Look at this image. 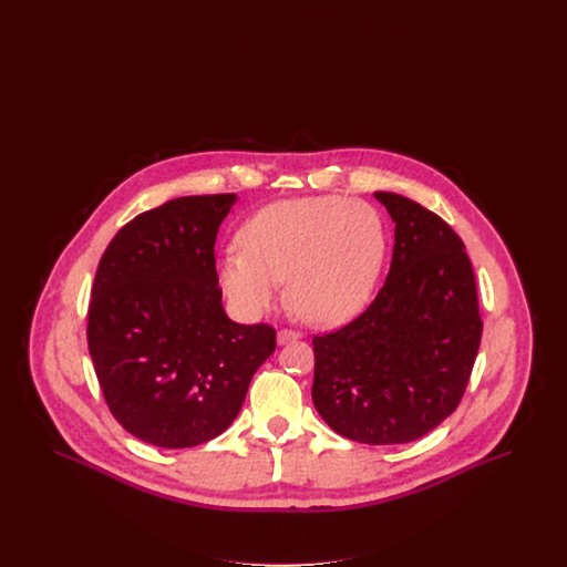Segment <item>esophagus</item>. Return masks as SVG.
<instances>
[{
    "label": "esophagus",
    "instance_id": "1",
    "mask_svg": "<svg viewBox=\"0 0 567 567\" xmlns=\"http://www.w3.org/2000/svg\"><path fill=\"white\" fill-rule=\"evenodd\" d=\"M299 338H301V333L293 331V329H280L278 336H276V340H278L280 347H282V344H289V342H296Z\"/></svg>",
    "mask_w": 567,
    "mask_h": 567
}]
</instances>
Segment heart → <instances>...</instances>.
<instances>
[{"instance_id": "obj_1", "label": "heart", "mask_w": 567, "mask_h": 567, "mask_svg": "<svg viewBox=\"0 0 567 567\" xmlns=\"http://www.w3.org/2000/svg\"><path fill=\"white\" fill-rule=\"evenodd\" d=\"M243 250L218 266L225 296L246 317L264 315L289 280L299 317L336 324L354 317L377 287L386 236L377 208L361 199L319 195L276 202L250 216Z\"/></svg>"}]
</instances>
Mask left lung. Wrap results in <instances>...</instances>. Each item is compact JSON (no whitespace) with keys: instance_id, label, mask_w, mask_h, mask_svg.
<instances>
[{"instance_id":"8db88e82","label":"left lung","mask_w":567,"mask_h":567,"mask_svg":"<svg viewBox=\"0 0 567 567\" xmlns=\"http://www.w3.org/2000/svg\"><path fill=\"white\" fill-rule=\"evenodd\" d=\"M395 223L391 270L365 312L315 336L312 402L324 423L363 444H405L455 412L483 321L457 234L432 210L377 190Z\"/></svg>"}]
</instances>
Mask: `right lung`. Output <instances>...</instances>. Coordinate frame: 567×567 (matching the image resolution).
<instances>
[{
	"label": "right lung",
	"instance_id": "obj_1",
	"mask_svg": "<svg viewBox=\"0 0 567 567\" xmlns=\"http://www.w3.org/2000/svg\"><path fill=\"white\" fill-rule=\"evenodd\" d=\"M236 193L190 195L130 220L97 266L86 340L114 419L142 442L189 449L225 432L276 349L270 324L234 323L215 243Z\"/></svg>",
	"mask_w": 567,
	"mask_h": 567
}]
</instances>
